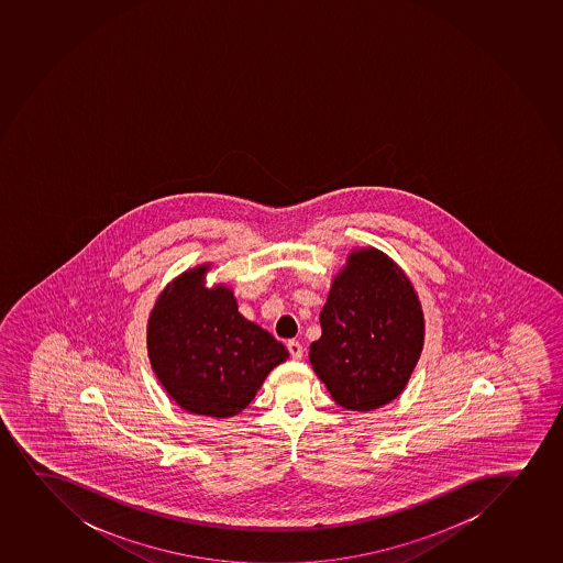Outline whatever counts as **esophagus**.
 <instances>
[{
	"instance_id": "esophagus-1",
	"label": "esophagus",
	"mask_w": 563,
	"mask_h": 563,
	"mask_svg": "<svg viewBox=\"0 0 563 563\" xmlns=\"http://www.w3.org/2000/svg\"><path fill=\"white\" fill-rule=\"evenodd\" d=\"M288 351H290L291 358L299 361L302 357V345L297 340H290L288 342Z\"/></svg>"
}]
</instances>
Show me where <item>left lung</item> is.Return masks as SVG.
<instances>
[{
    "label": "left lung",
    "mask_w": 563,
    "mask_h": 563,
    "mask_svg": "<svg viewBox=\"0 0 563 563\" xmlns=\"http://www.w3.org/2000/svg\"><path fill=\"white\" fill-rule=\"evenodd\" d=\"M310 364L334 401L351 411L387 406L404 393L423 347L415 286L375 247L353 249L333 278Z\"/></svg>",
    "instance_id": "8db88e82"
}]
</instances>
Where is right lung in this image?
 Masks as SVG:
<instances>
[{"label":"right lung","instance_id":"1","mask_svg":"<svg viewBox=\"0 0 563 563\" xmlns=\"http://www.w3.org/2000/svg\"><path fill=\"white\" fill-rule=\"evenodd\" d=\"M208 272L210 264H200L165 286L148 316L146 350L176 406L200 417H236L290 355L238 312L230 286H206Z\"/></svg>","mask_w":563,"mask_h":563}]
</instances>
